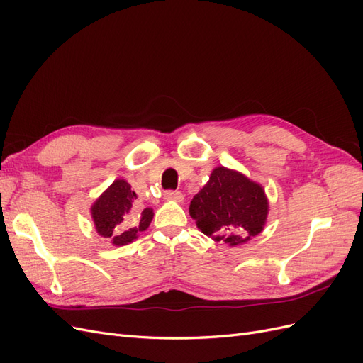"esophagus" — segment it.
<instances>
[{
	"instance_id": "34e87169",
	"label": "esophagus",
	"mask_w": 363,
	"mask_h": 363,
	"mask_svg": "<svg viewBox=\"0 0 363 363\" xmlns=\"http://www.w3.org/2000/svg\"><path fill=\"white\" fill-rule=\"evenodd\" d=\"M164 196H167V200H169V201H177V203L183 201V194L179 191H168L167 194H164Z\"/></svg>"
}]
</instances>
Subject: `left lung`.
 <instances>
[{
  "mask_svg": "<svg viewBox=\"0 0 363 363\" xmlns=\"http://www.w3.org/2000/svg\"><path fill=\"white\" fill-rule=\"evenodd\" d=\"M189 212L206 236L236 247L262 233L269 201L260 183L236 169L216 167L192 199Z\"/></svg>",
  "mask_w": 363,
  "mask_h": 363,
  "instance_id": "1",
  "label": "left lung"
}]
</instances>
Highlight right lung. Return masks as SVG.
<instances>
[{
	"label": "right lung",
	"mask_w": 363,
	"mask_h": 363,
	"mask_svg": "<svg viewBox=\"0 0 363 363\" xmlns=\"http://www.w3.org/2000/svg\"><path fill=\"white\" fill-rule=\"evenodd\" d=\"M138 195L124 179H116L91 206V216L96 233L115 247H123L138 239L150 227L151 207L140 208Z\"/></svg>",
	"instance_id": "add662e5"
}]
</instances>
